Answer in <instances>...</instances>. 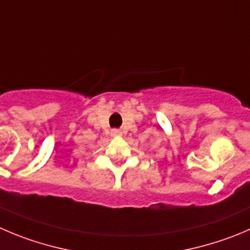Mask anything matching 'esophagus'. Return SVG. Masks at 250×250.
<instances>
[{
	"label": "esophagus",
	"instance_id": "34e87169",
	"mask_svg": "<svg viewBox=\"0 0 250 250\" xmlns=\"http://www.w3.org/2000/svg\"><path fill=\"white\" fill-rule=\"evenodd\" d=\"M111 136H115V137L121 136V131L119 129H113L111 130Z\"/></svg>",
	"mask_w": 250,
	"mask_h": 250
}]
</instances>
